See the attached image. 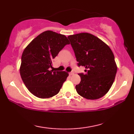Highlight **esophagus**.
Listing matches in <instances>:
<instances>
[{"label":"esophagus","mask_w":134,"mask_h":134,"mask_svg":"<svg viewBox=\"0 0 134 134\" xmlns=\"http://www.w3.org/2000/svg\"><path fill=\"white\" fill-rule=\"evenodd\" d=\"M74 74V72H72V71L69 72V75H70V76H71V75H72V74Z\"/></svg>","instance_id":"34e87169"}]
</instances>
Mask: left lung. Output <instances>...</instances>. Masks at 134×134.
Here are the masks:
<instances>
[{
  "instance_id": "8db88e82",
  "label": "left lung",
  "mask_w": 134,
  "mask_h": 134,
  "mask_svg": "<svg viewBox=\"0 0 134 134\" xmlns=\"http://www.w3.org/2000/svg\"><path fill=\"white\" fill-rule=\"evenodd\" d=\"M75 54L79 67L86 68L79 73L77 93L87 99L100 98L107 93L117 71L114 55L109 47L94 35L80 33L67 37Z\"/></svg>"
}]
</instances>
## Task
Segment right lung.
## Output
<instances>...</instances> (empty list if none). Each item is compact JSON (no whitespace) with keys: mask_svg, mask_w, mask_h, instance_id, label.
I'll list each match as a JSON object with an SVG mask.
<instances>
[{"mask_svg":"<svg viewBox=\"0 0 134 134\" xmlns=\"http://www.w3.org/2000/svg\"><path fill=\"white\" fill-rule=\"evenodd\" d=\"M67 44L70 42L65 35L46 31L25 48L20 74L27 89L34 96L49 98L60 92L69 74L65 71H54L53 60Z\"/></svg>","mask_w":134,"mask_h":134,"instance_id":"1","label":"right lung"}]
</instances>
